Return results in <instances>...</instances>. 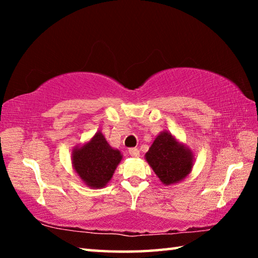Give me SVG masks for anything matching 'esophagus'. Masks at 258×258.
Wrapping results in <instances>:
<instances>
[{
	"label": "esophagus",
	"instance_id": "1",
	"mask_svg": "<svg viewBox=\"0 0 258 258\" xmlns=\"http://www.w3.org/2000/svg\"><path fill=\"white\" fill-rule=\"evenodd\" d=\"M128 152H130L131 156L134 157V158H138V157L140 156V150L137 149V148H131Z\"/></svg>",
	"mask_w": 258,
	"mask_h": 258
}]
</instances>
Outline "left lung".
Segmentation results:
<instances>
[{
	"instance_id": "obj_1",
	"label": "left lung",
	"mask_w": 258,
	"mask_h": 258,
	"mask_svg": "<svg viewBox=\"0 0 258 258\" xmlns=\"http://www.w3.org/2000/svg\"><path fill=\"white\" fill-rule=\"evenodd\" d=\"M145 158L165 185L182 182L195 165L194 151L166 130L157 135Z\"/></svg>"
}]
</instances>
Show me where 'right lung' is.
Returning <instances> with one entry per match:
<instances>
[{"label":"right lung","mask_w":258,"mask_h":258,"mask_svg":"<svg viewBox=\"0 0 258 258\" xmlns=\"http://www.w3.org/2000/svg\"><path fill=\"white\" fill-rule=\"evenodd\" d=\"M121 159V152L109 145L100 131L89 141L75 146L72 150L74 171L83 184L91 189H102L106 186Z\"/></svg>","instance_id":"obj_1"}]
</instances>
